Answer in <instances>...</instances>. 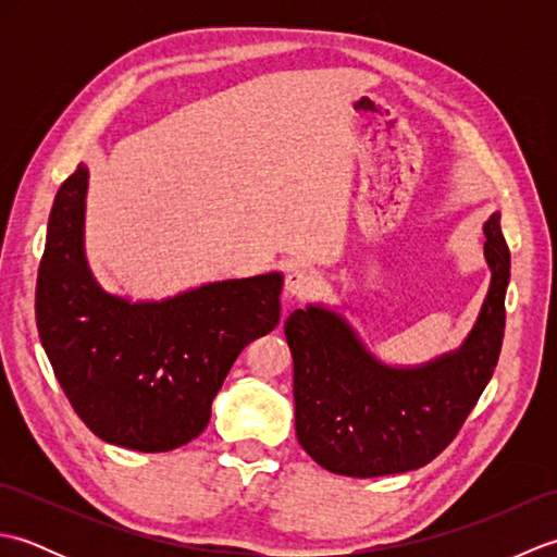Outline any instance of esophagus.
<instances>
[{"label":"esophagus","instance_id":"esophagus-1","mask_svg":"<svg viewBox=\"0 0 557 557\" xmlns=\"http://www.w3.org/2000/svg\"><path fill=\"white\" fill-rule=\"evenodd\" d=\"M318 287V280L311 270H306L301 265H294L287 270L285 275V292L289 297H297V299H306L311 297Z\"/></svg>","mask_w":557,"mask_h":557}]
</instances>
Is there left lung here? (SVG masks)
Instances as JSON below:
<instances>
[{"label":"left lung","mask_w":557,"mask_h":557,"mask_svg":"<svg viewBox=\"0 0 557 557\" xmlns=\"http://www.w3.org/2000/svg\"><path fill=\"white\" fill-rule=\"evenodd\" d=\"M491 287L459 349L421 366H389L325 306L297 309L285 323L294 359L299 445L333 474L371 479L429 465L455 441L486 389L505 335L510 248L500 212L483 224Z\"/></svg>","instance_id":"8db88e82"}]
</instances>
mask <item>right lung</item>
Here are the masks:
<instances>
[{"mask_svg":"<svg viewBox=\"0 0 557 557\" xmlns=\"http://www.w3.org/2000/svg\"><path fill=\"white\" fill-rule=\"evenodd\" d=\"M88 168L59 186L35 318L71 407L104 443L168 453L203 433L242 349L280 323V272L128 301L92 277L83 248Z\"/></svg>","mask_w":557,"mask_h":557,"instance_id":"add662e5","label":"right lung"}]
</instances>
